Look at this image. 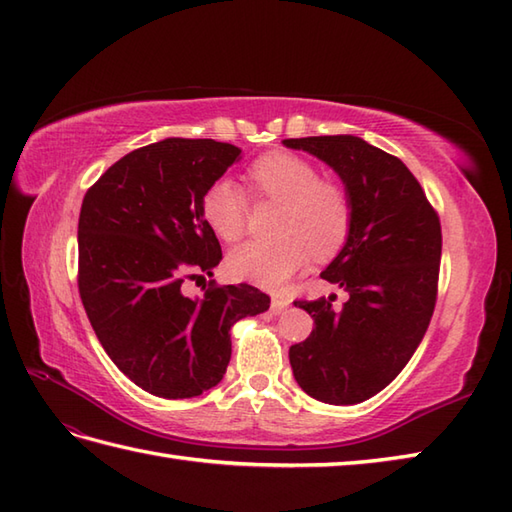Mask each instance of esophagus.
Returning <instances> with one entry per match:
<instances>
[{
  "label": "esophagus",
  "instance_id": "esophagus-1",
  "mask_svg": "<svg viewBox=\"0 0 512 512\" xmlns=\"http://www.w3.org/2000/svg\"><path fill=\"white\" fill-rule=\"evenodd\" d=\"M287 306H289V300H285V298L271 300V311H274L276 315H280L282 311H287Z\"/></svg>",
  "mask_w": 512,
  "mask_h": 512
}]
</instances>
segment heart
Segmentation results:
<instances>
[{"mask_svg":"<svg viewBox=\"0 0 512 512\" xmlns=\"http://www.w3.org/2000/svg\"><path fill=\"white\" fill-rule=\"evenodd\" d=\"M247 179L258 199L280 201L276 241L245 243L227 256L236 280L278 291L311 260L328 258L342 249L352 227V197L342 181L320 177L313 162L287 151L260 155L249 166ZM203 219L227 243L247 232V192L230 177H219L203 192Z\"/></svg>","mask_w":512,"mask_h":512,"instance_id":"heart-1","label":"heart"}]
</instances>
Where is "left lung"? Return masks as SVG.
Segmentation results:
<instances>
[{
	"instance_id": "obj_1",
	"label": "left lung",
	"mask_w": 512,
	"mask_h": 512,
	"mask_svg": "<svg viewBox=\"0 0 512 512\" xmlns=\"http://www.w3.org/2000/svg\"><path fill=\"white\" fill-rule=\"evenodd\" d=\"M320 157L352 197L342 252L322 271L348 300H295L315 328L289 348L293 377L313 399L355 405L390 385L423 339L438 295L440 219L399 157L355 135L285 140Z\"/></svg>"
}]
</instances>
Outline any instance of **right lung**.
Here are the masks:
<instances>
[{"mask_svg": "<svg viewBox=\"0 0 512 512\" xmlns=\"http://www.w3.org/2000/svg\"><path fill=\"white\" fill-rule=\"evenodd\" d=\"M241 149L166 138L124 155L87 190L78 217V293L118 370L162 399L214 388L232 357L230 328L269 309L252 285L188 298L184 282L212 276L223 258L203 219V192Z\"/></svg>", "mask_w": 512, "mask_h": 512, "instance_id": "right-lung-1", "label": "right lung"}]
</instances>
